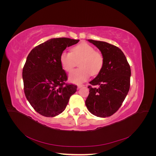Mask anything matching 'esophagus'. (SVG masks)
I'll return each instance as SVG.
<instances>
[{
	"label": "esophagus",
	"instance_id": "34e87169",
	"mask_svg": "<svg viewBox=\"0 0 156 156\" xmlns=\"http://www.w3.org/2000/svg\"><path fill=\"white\" fill-rule=\"evenodd\" d=\"M83 87H84V84H79V85L77 86V88H82Z\"/></svg>",
	"mask_w": 156,
	"mask_h": 156
}]
</instances>
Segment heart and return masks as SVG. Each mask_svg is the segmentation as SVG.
Here are the masks:
<instances>
[{"label":"heart","mask_w":156,"mask_h":156,"mask_svg":"<svg viewBox=\"0 0 156 156\" xmlns=\"http://www.w3.org/2000/svg\"><path fill=\"white\" fill-rule=\"evenodd\" d=\"M80 60L79 67L69 75L70 82L80 84L100 72L104 59L103 55L95 51L92 46L87 43L80 44L72 49V52L64 51L60 56V62L64 70L71 72L75 65V60Z\"/></svg>","instance_id":"1"}]
</instances>
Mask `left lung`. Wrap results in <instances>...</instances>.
<instances>
[{
    "instance_id": "obj_1",
    "label": "left lung",
    "mask_w": 156,
    "mask_h": 156,
    "mask_svg": "<svg viewBox=\"0 0 156 156\" xmlns=\"http://www.w3.org/2000/svg\"><path fill=\"white\" fill-rule=\"evenodd\" d=\"M101 51L104 62L101 71L89 83L85 104L89 112L105 118L115 113L124 101L130 86L131 69L120 49L105 41L88 40Z\"/></svg>"
}]
</instances>
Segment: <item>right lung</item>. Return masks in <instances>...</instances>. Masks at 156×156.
Returning <instances> with one entry per match:
<instances>
[{"mask_svg":"<svg viewBox=\"0 0 156 156\" xmlns=\"http://www.w3.org/2000/svg\"><path fill=\"white\" fill-rule=\"evenodd\" d=\"M79 40L52 38L33 49L23 69L25 96L34 109L42 116L54 117L62 112L77 86L66 84L67 75L60 62L66 48Z\"/></svg>","mask_w":156,"mask_h":156,"instance_id":"right-lung-1","label":"right lung"}]
</instances>
